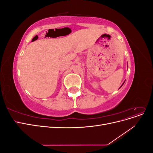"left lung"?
<instances>
[{"instance_id": "left-lung-1", "label": "left lung", "mask_w": 153, "mask_h": 153, "mask_svg": "<svg viewBox=\"0 0 153 153\" xmlns=\"http://www.w3.org/2000/svg\"><path fill=\"white\" fill-rule=\"evenodd\" d=\"M124 83H123V84H122V85H121V87H122V86H123V84H124ZM120 88H121V87H120Z\"/></svg>"}]
</instances>
